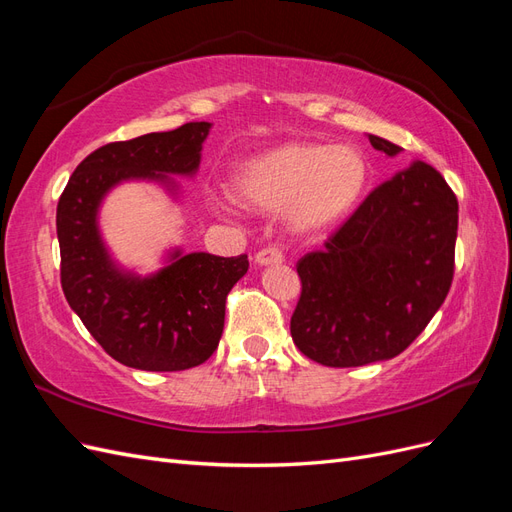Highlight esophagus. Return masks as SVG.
Here are the masks:
<instances>
[{"label":"esophagus","mask_w":512,"mask_h":512,"mask_svg":"<svg viewBox=\"0 0 512 512\" xmlns=\"http://www.w3.org/2000/svg\"><path fill=\"white\" fill-rule=\"evenodd\" d=\"M254 260H256L258 267H269V265H280L284 256H282L280 250H277V247H265V250H260L254 256Z\"/></svg>","instance_id":"obj_1"}]
</instances>
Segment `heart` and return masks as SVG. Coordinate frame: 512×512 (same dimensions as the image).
<instances>
[{
	"instance_id": "obj_1",
	"label": "heart",
	"mask_w": 512,
	"mask_h": 512,
	"mask_svg": "<svg viewBox=\"0 0 512 512\" xmlns=\"http://www.w3.org/2000/svg\"><path fill=\"white\" fill-rule=\"evenodd\" d=\"M369 166L350 145L286 143L243 162L232 175V194L252 211L284 215L297 235L327 230L359 203Z\"/></svg>"
}]
</instances>
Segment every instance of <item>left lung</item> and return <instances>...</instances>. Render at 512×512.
I'll use <instances>...</instances> for the list:
<instances>
[{
	"label": "left lung",
	"instance_id": "8db88e82",
	"mask_svg": "<svg viewBox=\"0 0 512 512\" xmlns=\"http://www.w3.org/2000/svg\"><path fill=\"white\" fill-rule=\"evenodd\" d=\"M395 158L401 147L367 134ZM457 198L444 177L414 160L380 183L322 250L297 262L301 299L292 342L327 367L389 361L423 333L455 271Z\"/></svg>",
	"mask_w": 512,
	"mask_h": 512
}]
</instances>
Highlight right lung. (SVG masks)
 Masks as SVG:
<instances>
[{"instance_id":"obj_1","label":"right lung","mask_w":512,"mask_h":512,"mask_svg":"<svg viewBox=\"0 0 512 512\" xmlns=\"http://www.w3.org/2000/svg\"><path fill=\"white\" fill-rule=\"evenodd\" d=\"M209 121L108 143L72 173L57 205L61 288L96 342L126 367L181 371L205 363L224 331L226 297L247 273V256L185 254L168 247L162 267L138 273L106 245L100 211L106 196L130 181L156 183L179 200L175 177H196Z\"/></svg>"}]
</instances>
